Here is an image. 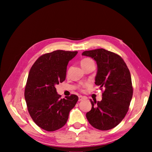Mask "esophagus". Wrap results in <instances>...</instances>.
<instances>
[{
    "label": "esophagus",
    "instance_id": "esophagus-1",
    "mask_svg": "<svg viewBox=\"0 0 152 152\" xmlns=\"http://www.w3.org/2000/svg\"><path fill=\"white\" fill-rule=\"evenodd\" d=\"M84 99V98L82 96H78V101H83V100Z\"/></svg>",
    "mask_w": 152,
    "mask_h": 152
}]
</instances>
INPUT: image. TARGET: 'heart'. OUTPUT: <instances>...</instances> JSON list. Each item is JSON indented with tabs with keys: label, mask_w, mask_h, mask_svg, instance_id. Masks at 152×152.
Instances as JSON below:
<instances>
[{
	"label": "heart",
	"mask_w": 152,
	"mask_h": 152,
	"mask_svg": "<svg viewBox=\"0 0 152 152\" xmlns=\"http://www.w3.org/2000/svg\"><path fill=\"white\" fill-rule=\"evenodd\" d=\"M92 61H93V60H92V59L89 58H84L81 60V62H80L81 66H83L84 65H86V64H88L90 62H92ZM86 85H87V84H86L84 86H86Z\"/></svg>",
	"instance_id": "obj_1"
}]
</instances>
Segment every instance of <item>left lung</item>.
<instances>
[{
	"mask_svg": "<svg viewBox=\"0 0 152 152\" xmlns=\"http://www.w3.org/2000/svg\"><path fill=\"white\" fill-rule=\"evenodd\" d=\"M82 56L96 61L95 84L102 91V101L91 100L92 109L86 116L92 127L107 131L116 127L124 119L133 96L129 70L117 53L104 49L85 51Z\"/></svg>",
	"mask_w": 152,
	"mask_h": 152,
	"instance_id": "left-lung-1",
	"label": "left lung"
}]
</instances>
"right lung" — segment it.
<instances>
[{
    "label": "right lung",
    "instance_id": "obj_1",
    "mask_svg": "<svg viewBox=\"0 0 152 152\" xmlns=\"http://www.w3.org/2000/svg\"><path fill=\"white\" fill-rule=\"evenodd\" d=\"M77 53L56 50L45 53L35 61L29 71L25 89L28 111L36 125L47 132L65 125L69 113L78 100L75 94L60 99L55 87L65 80L68 64Z\"/></svg>",
    "mask_w": 152,
    "mask_h": 152
}]
</instances>
